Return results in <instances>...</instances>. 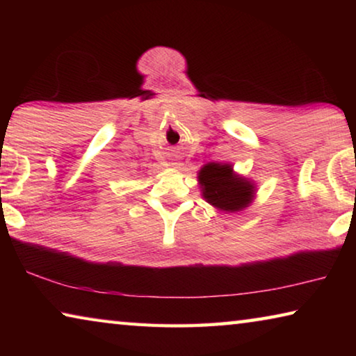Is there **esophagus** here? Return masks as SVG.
<instances>
[{
    "label": "esophagus",
    "mask_w": 356,
    "mask_h": 356,
    "mask_svg": "<svg viewBox=\"0 0 356 356\" xmlns=\"http://www.w3.org/2000/svg\"><path fill=\"white\" fill-rule=\"evenodd\" d=\"M172 166H174V168H177V163H172Z\"/></svg>",
    "instance_id": "1"
}]
</instances>
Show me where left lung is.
<instances>
[{"mask_svg": "<svg viewBox=\"0 0 356 356\" xmlns=\"http://www.w3.org/2000/svg\"><path fill=\"white\" fill-rule=\"evenodd\" d=\"M204 200L222 212H238L248 207L256 186L234 172L232 165L207 163L197 172Z\"/></svg>", "mask_w": 356, "mask_h": 356, "instance_id": "1", "label": "left lung"}]
</instances>
